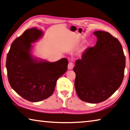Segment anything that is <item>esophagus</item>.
<instances>
[{
  "label": "esophagus",
  "mask_w": 130,
  "mask_h": 130,
  "mask_svg": "<svg viewBox=\"0 0 130 130\" xmlns=\"http://www.w3.org/2000/svg\"><path fill=\"white\" fill-rule=\"evenodd\" d=\"M74 66H75V65L73 64V63L69 62L68 63V69H72L73 68Z\"/></svg>",
  "instance_id": "obj_1"
}]
</instances>
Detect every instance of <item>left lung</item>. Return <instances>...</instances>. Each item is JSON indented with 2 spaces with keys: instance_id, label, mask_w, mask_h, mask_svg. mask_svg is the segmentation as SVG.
Returning a JSON list of instances; mask_svg holds the SVG:
<instances>
[{
  "instance_id": "obj_1",
  "label": "left lung",
  "mask_w": 130,
  "mask_h": 130,
  "mask_svg": "<svg viewBox=\"0 0 130 130\" xmlns=\"http://www.w3.org/2000/svg\"><path fill=\"white\" fill-rule=\"evenodd\" d=\"M95 46L88 47L75 62V87L80 100L97 104L109 98L120 87L125 58L121 43L109 32L95 31Z\"/></svg>"
}]
</instances>
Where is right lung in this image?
<instances>
[{"mask_svg":"<svg viewBox=\"0 0 130 130\" xmlns=\"http://www.w3.org/2000/svg\"><path fill=\"white\" fill-rule=\"evenodd\" d=\"M42 35L36 28L26 30L12 43L6 58V68L12 88L25 100L36 102L54 92L57 80L67 71L68 61L37 62L30 54L31 43Z\"/></svg>","mask_w":130,"mask_h":130,"instance_id":"1","label":"right lung"}]
</instances>
